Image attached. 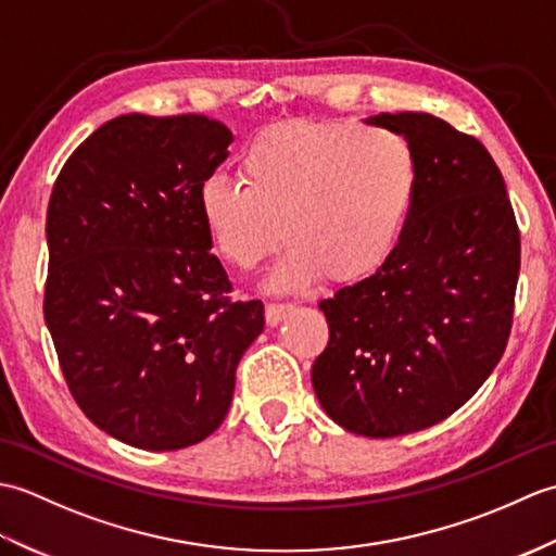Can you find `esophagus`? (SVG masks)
Here are the masks:
<instances>
[{
  "mask_svg": "<svg viewBox=\"0 0 556 556\" xmlns=\"http://www.w3.org/2000/svg\"><path fill=\"white\" fill-rule=\"evenodd\" d=\"M291 311L289 303H267L265 305V320L269 327H275L281 323V317Z\"/></svg>",
  "mask_w": 556,
  "mask_h": 556,
  "instance_id": "esophagus-1",
  "label": "esophagus"
}]
</instances>
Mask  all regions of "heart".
Returning a JSON list of instances; mask_svg holds the SVG:
<instances>
[{"mask_svg": "<svg viewBox=\"0 0 556 556\" xmlns=\"http://www.w3.org/2000/svg\"><path fill=\"white\" fill-rule=\"evenodd\" d=\"M418 191V157L392 128L356 122L275 126L239 157V181L207 176L198 210L212 245L239 271L287 243L275 287L325 275L356 285L380 271L404 236Z\"/></svg>", "mask_w": 556, "mask_h": 556, "instance_id": "b5f03b06", "label": "heart"}]
</instances>
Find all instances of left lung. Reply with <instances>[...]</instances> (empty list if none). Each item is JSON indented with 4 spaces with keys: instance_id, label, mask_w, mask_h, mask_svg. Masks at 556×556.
<instances>
[{
    "instance_id": "obj_1",
    "label": "left lung",
    "mask_w": 556,
    "mask_h": 556,
    "mask_svg": "<svg viewBox=\"0 0 556 556\" xmlns=\"http://www.w3.org/2000/svg\"><path fill=\"white\" fill-rule=\"evenodd\" d=\"M368 124L410 140L418 191L389 263L320 301L329 341L313 389L341 428L384 440L452 416L500 363L521 233L502 172L476 136L428 112H382Z\"/></svg>"
}]
</instances>
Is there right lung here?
<instances>
[{"label":"right lung","instance_id":"add662e5","mask_svg":"<svg viewBox=\"0 0 556 556\" xmlns=\"http://www.w3.org/2000/svg\"><path fill=\"white\" fill-rule=\"evenodd\" d=\"M231 140L200 114L116 116L71 152L47 205L45 323L68 392L148 452L219 428L265 327L263 301L231 296L198 210Z\"/></svg>","mask_w":556,"mask_h":556}]
</instances>
